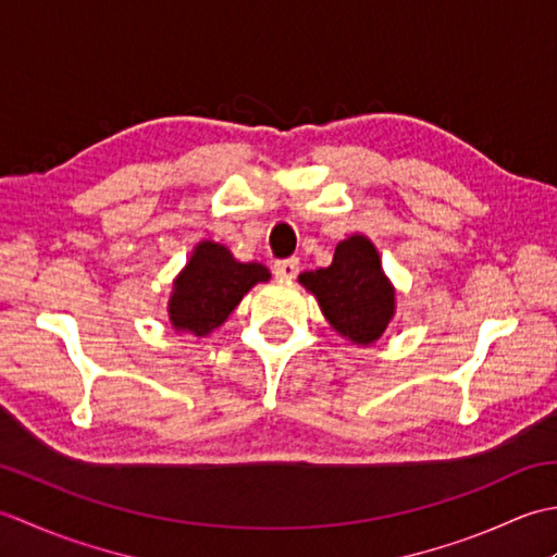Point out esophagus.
<instances>
[{
	"label": "esophagus",
	"mask_w": 557,
	"mask_h": 557,
	"mask_svg": "<svg viewBox=\"0 0 557 557\" xmlns=\"http://www.w3.org/2000/svg\"><path fill=\"white\" fill-rule=\"evenodd\" d=\"M272 272H275V275L282 277V280L297 277L299 258H280V260H275V265H272Z\"/></svg>",
	"instance_id": "34e87169"
}]
</instances>
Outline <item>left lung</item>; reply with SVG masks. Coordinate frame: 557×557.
<instances>
[{"instance_id":"left-lung-1","label":"left lung","mask_w":557,"mask_h":557,"mask_svg":"<svg viewBox=\"0 0 557 557\" xmlns=\"http://www.w3.org/2000/svg\"><path fill=\"white\" fill-rule=\"evenodd\" d=\"M301 285L315 294L337 333L357 345H371L385 333L395 311V292L381 270L375 246L366 236L337 244L333 263L301 272Z\"/></svg>"}]
</instances>
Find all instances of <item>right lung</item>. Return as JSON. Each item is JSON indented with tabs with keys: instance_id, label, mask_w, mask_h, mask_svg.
Instances as JSON below:
<instances>
[{
	"instance_id": "obj_1",
	"label": "right lung",
	"mask_w": 557,
	"mask_h": 557,
	"mask_svg": "<svg viewBox=\"0 0 557 557\" xmlns=\"http://www.w3.org/2000/svg\"><path fill=\"white\" fill-rule=\"evenodd\" d=\"M268 277L270 272L263 265L239 263L220 244H198L188 265L174 280L170 321L176 330L206 335L227 321L256 282Z\"/></svg>"
}]
</instances>
